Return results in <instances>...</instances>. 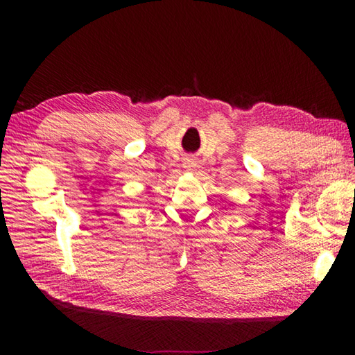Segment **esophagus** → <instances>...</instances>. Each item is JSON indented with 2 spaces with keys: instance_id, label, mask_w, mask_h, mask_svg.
I'll return each instance as SVG.
<instances>
[{
  "instance_id": "esophagus-1",
  "label": "esophagus",
  "mask_w": 355,
  "mask_h": 355,
  "mask_svg": "<svg viewBox=\"0 0 355 355\" xmlns=\"http://www.w3.org/2000/svg\"><path fill=\"white\" fill-rule=\"evenodd\" d=\"M184 167H188V169H189V167H194V161L188 159V161H186V163H184Z\"/></svg>"
}]
</instances>
